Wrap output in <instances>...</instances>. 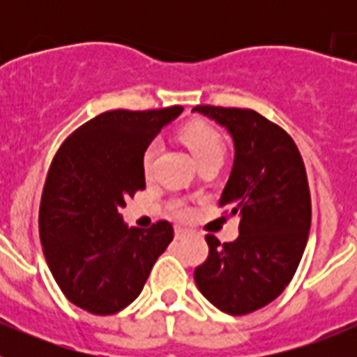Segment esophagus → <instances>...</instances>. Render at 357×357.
<instances>
[{"instance_id": "1", "label": "esophagus", "mask_w": 357, "mask_h": 357, "mask_svg": "<svg viewBox=\"0 0 357 357\" xmlns=\"http://www.w3.org/2000/svg\"><path fill=\"white\" fill-rule=\"evenodd\" d=\"M188 236V230L182 227H175V239H184Z\"/></svg>"}]
</instances>
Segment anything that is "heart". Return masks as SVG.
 Here are the masks:
<instances>
[{
	"label": "heart",
	"instance_id": "1",
	"mask_svg": "<svg viewBox=\"0 0 357 357\" xmlns=\"http://www.w3.org/2000/svg\"><path fill=\"white\" fill-rule=\"evenodd\" d=\"M182 139H184V143L188 144V148L191 150L197 164L207 159L223 160L225 146H223V141L222 137H220V134H218L214 128L207 127V125H189V127L182 132ZM157 148H159V144L153 141V143L146 148V151H144L143 166L146 172L150 169L153 159H155ZM175 211L176 214H181V216H184V214L188 213V209H185L182 204H176Z\"/></svg>",
	"mask_w": 357,
	"mask_h": 357
}]
</instances>
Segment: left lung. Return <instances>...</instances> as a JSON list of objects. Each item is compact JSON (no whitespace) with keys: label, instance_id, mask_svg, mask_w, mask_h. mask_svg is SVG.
I'll return each mask as SVG.
<instances>
[{"label":"left lung","instance_id":"8db88e82","mask_svg":"<svg viewBox=\"0 0 357 357\" xmlns=\"http://www.w3.org/2000/svg\"><path fill=\"white\" fill-rule=\"evenodd\" d=\"M193 112L232 137L234 164L220 207L239 218L232 243L206 236L209 255L195 282L223 313L248 314L284 291L304 254L311 227L304 160L291 137L255 110L197 105Z\"/></svg>","mask_w":357,"mask_h":357}]
</instances>
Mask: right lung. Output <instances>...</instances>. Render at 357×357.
Instances as JSON below:
<instances>
[{
    "mask_svg": "<svg viewBox=\"0 0 357 357\" xmlns=\"http://www.w3.org/2000/svg\"><path fill=\"white\" fill-rule=\"evenodd\" d=\"M184 107L109 110L64 141L50 166L39 209L43 250L68 301L114 314L139 296L157 257L173 239L169 222L135 229L125 200L146 188L148 144Z\"/></svg>",
    "mask_w": 357,
    "mask_h": 357,
    "instance_id": "obj_1",
    "label": "right lung"
}]
</instances>
